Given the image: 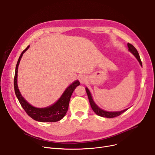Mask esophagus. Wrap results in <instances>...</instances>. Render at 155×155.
<instances>
[{
    "label": "esophagus",
    "mask_w": 155,
    "mask_h": 155,
    "mask_svg": "<svg viewBox=\"0 0 155 155\" xmlns=\"http://www.w3.org/2000/svg\"><path fill=\"white\" fill-rule=\"evenodd\" d=\"M79 81H80V82L81 84H82L86 83L87 82V76L84 75H81L80 77V78H79Z\"/></svg>",
    "instance_id": "1"
}]
</instances>
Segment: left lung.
I'll use <instances>...</instances> for the list:
<instances>
[{
    "label": "left lung",
    "mask_w": 155,
    "mask_h": 155,
    "mask_svg": "<svg viewBox=\"0 0 155 155\" xmlns=\"http://www.w3.org/2000/svg\"><path fill=\"white\" fill-rule=\"evenodd\" d=\"M127 46H128V48H129L128 50L134 55V56L136 57V59L138 60V61L140 62V64L142 66V62H141V59H140V56L139 53H138L137 50L135 48V47L133 45L130 44V43H127ZM85 90H86V92H87V95H88V100H89V102H90L92 110H94V112L97 115H98V116H101V117H104L113 118V117H115L120 116L121 114H123V112H124L126 110H127L128 109H126L125 110H123L122 111H119V112H107V111L104 110L100 109L95 104V102H94V101L92 99L91 94L90 91H88V89L87 88H85Z\"/></svg>",
    "instance_id": "left-lung-1"
}]
</instances>
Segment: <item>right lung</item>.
<instances>
[{"mask_svg":"<svg viewBox=\"0 0 155 155\" xmlns=\"http://www.w3.org/2000/svg\"><path fill=\"white\" fill-rule=\"evenodd\" d=\"M29 45L24 50L21 54L19 60L18 61L17 64H16L15 75L14 79V91L16 95V97L18 99L19 103L21 106L26 111L27 114L30 116L32 119L35 120L39 122H56L61 120L66 114V113L68 109L69 102L70 100V97L72 93L74 91L76 87L80 85V82L78 80L75 81L72 84H71L67 89L65 90L60 99L57 101L55 104L51 105V106L46 108H36L30 105L25 99L22 97L17 84V78H18V69L20 62V60L22 58V54L29 48Z\"/></svg>","mask_w":155,"mask_h":155,"instance_id":"right-lung-1","label":"right lung"}]
</instances>
